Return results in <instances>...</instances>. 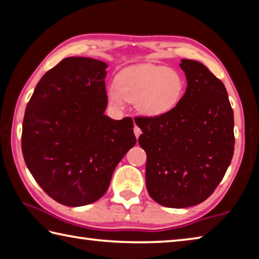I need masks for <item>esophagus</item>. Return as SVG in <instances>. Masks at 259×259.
<instances>
[{
    "mask_svg": "<svg viewBox=\"0 0 259 259\" xmlns=\"http://www.w3.org/2000/svg\"><path fill=\"white\" fill-rule=\"evenodd\" d=\"M134 133H135V136H136V138H138L139 136H140V134H142V130H140V128L139 126H137V125H135V128H134Z\"/></svg>",
    "mask_w": 259,
    "mask_h": 259,
    "instance_id": "esophagus-1",
    "label": "esophagus"
}]
</instances>
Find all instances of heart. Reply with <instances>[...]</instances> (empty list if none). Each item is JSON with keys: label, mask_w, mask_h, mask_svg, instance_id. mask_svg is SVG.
<instances>
[{"label": "heart", "mask_w": 259, "mask_h": 259, "mask_svg": "<svg viewBox=\"0 0 259 259\" xmlns=\"http://www.w3.org/2000/svg\"><path fill=\"white\" fill-rule=\"evenodd\" d=\"M184 78L175 69L155 64H138L117 74L115 87L107 89L108 102L120 108L133 103L139 114L156 117L177 106L184 94Z\"/></svg>", "instance_id": "heart-1"}]
</instances>
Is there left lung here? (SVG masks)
Here are the masks:
<instances>
[{
    "mask_svg": "<svg viewBox=\"0 0 259 259\" xmlns=\"http://www.w3.org/2000/svg\"><path fill=\"white\" fill-rule=\"evenodd\" d=\"M187 88L171 111L137 117L146 152V187L169 208L199 204L222 182L234 152V117L223 82L203 64L182 59Z\"/></svg>",
    "mask_w": 259,
    "mask_h": 259,
    "instance_id": "1",
    "label": "left lung"
}]
</instances>
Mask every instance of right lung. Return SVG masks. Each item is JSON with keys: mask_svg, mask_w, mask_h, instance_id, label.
<instances>
[{"mask_svg": "<svg viewBox=\"0 0 259 259\" xmlns=\"http://www.w3.org/2000/svg\"><path fill=\"white\" fill-rule=\"evenodd\" d=\"M107 64L68 57L38 81L26 107L21 150L50 198L68 207L106 193L114 169L135 146L134 121L105 115Z\"/></svg>", "mask_w": 259, "mask_h": 259, "instance_id": "right-lung-1", "label": "right lung"}]
</instances>
